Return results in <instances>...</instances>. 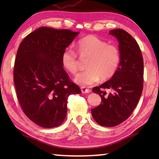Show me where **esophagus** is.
<instances>
[{
	"label": "esophagus",
	"instance_id": "obj_1",
	"mask_svg": "<svg viewBox=\"0 0 159 159\" xmlns=\"http://www.w3.org/2000/svg\"><path fill=\"white\" fill-rule=\"evenodd\" d=\"M81 90L82 93H88L90 92V90H89V89H87L86 87H81Z\"/></svg>",
	"mask_w": 159,
	"mask_h": 159
}]
</instances>
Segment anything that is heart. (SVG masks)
Wrapping results in <instances>:
<instances>
[{
  "label": "heart",
  "mask_w": 159,
  "mask_h": 159,
  "mask_svg": "<svg viewBox=\"0 0 159 159\" xmlns=\"http://www.w3.org/2000/svg\"><path fill=\"white\" fill-rule=\"evenodd\" d=\"M78 53L81 57H88L86 63L87 69L76 75L74 81L80 86H89L97 82L99 78L107 80L114 75L120 61V51L116 45L97 36H87L78 42ZM63 67L75 74L78 69L77 54L71 48H66L61 54Z\"/></svg>",
  "instance_id": "1"
}]
</instances>
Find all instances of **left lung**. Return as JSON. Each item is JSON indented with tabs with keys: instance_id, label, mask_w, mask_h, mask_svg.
Returning <instances> with one entry per match:
<instances>
[{
	"instance_id": "1",
	"label": "left lung",
	"mask_w": 159,
	"mask_h": 159,
	"mask_svg": "<svg viewBox=\"0 0 159 159\" xmlns=\"http://www.w3.org/2000/svg\"><path fill=\"white\" fill-rule=\"evenodd\" d=\"M109 34L119 42L120 64L109 81L93 88L102 102L91 114L100 125L114 127L127 120L138 105L143 90V60L139 45L129 33L114 29Z\"/></svg>"
}]
</instances>
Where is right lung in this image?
Segmentation results:
<instances>
[{
  "instance_id": "right-lung-1",
  "label": "right lung",
  "mask_w": 159,
  "mask_h": 159,
  "mask_svg": "<svg viewBox=\"0 0 159 159\" xmlns=\"http://www.w3.org/2000/svg\"><path fill=\"white\" fill-rule=\"evenodd\" d=\"M79 32L42 27L20 44L14 66V84L26 116L43 128L59 126L67 113V100L80 94L61 62V54Z\"/></svg>"
}]
</instances>
